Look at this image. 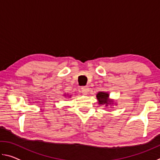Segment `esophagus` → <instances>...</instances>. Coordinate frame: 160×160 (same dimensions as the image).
Instances as JSON below:
<instances>
[{"label": "esophagus", "instance_id": "esophagus-1", "mask_svg": "<svg viewBox=\"0 0 160 160\" xmlns=\"http://www.w3.org/2000/svg\"><path fill=\"white\" fill-rule=\"evenodd\" d=\"M89 91H90V88H89L88 86H83L81 88V92H82V93L83 94H85V95H86L88 92H89Z\"/></svg>", "mask_w": 160, "mask_h": 160}]
</instances>
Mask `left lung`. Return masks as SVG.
<instances>
[{
  "label": "left lung",
  "mask_w": 160,
  "mask_h": 160,
  "mask_svg": "<svg viewBox=\"0 0 160 160\" xmlns=\"http://www.w3.org/2000/svg\"><path fill=\"white\" fill-rule=\"evenodd\" d=\"M97 98L99 104H106V106L109 104H113V100L109 99V94L108 92H99L97 94Z\"/></svg>",
  "instance_id": "8db88e82"
}]
</instances>
